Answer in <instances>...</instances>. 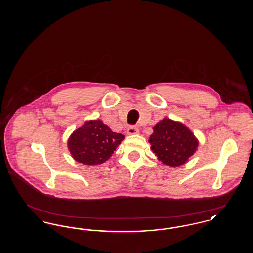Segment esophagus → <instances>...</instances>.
Instances as JSON below:
<instances>
[{
	"label": "esophagus",
	"mask_w": 253,
	"mask_h": 253,
	"mask_svg": "<svg viewBox=\"0 0 253 253\" xmlns=\"http://www.w3.org/2000/svg\"><path fill=\"white\" fill-rule=\"evenodd\" d=\"M138 129L137 128H135V127H129L128 128V130H127V133L129 134V135H133V134H138Z\"/></svg>",
	"instance_id": "1"
}]
</instances>
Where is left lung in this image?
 Listing matches in <instances>:
<instances>
[{"mask_svg":"<svg viewBox=\"0 0 253 253\" xmlns=\"http://www.w3.org/2000/svg\"><path fill=\"white\" fill-rule=\"evenodd\" d=\"M153 130L149 138L151 149L164 165L181 166L197 151L198 139L180 121L165 118L158 121Z\"/></svg>","mask_w":253,"mask_h":253,"instance_id":"1","label":"left lung"}]
</instances>
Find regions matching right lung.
<instances>
[{
  "mask_svg": "<svg viewBox=\"0 0 253 253\" xmlns=\"http://www.w3.org/2000/svg\"><path fill=\"white\" fill-rule=\"evenodd\" d=\"M123 139V134L113 132L101 120H93L70 134L67 147L76 161L94 166L107 161Z\"/></svg>",
  "mask_w": 253,
  "mask_h": 253,
  "instance_id": "add662e5",
  "label": "right lung"
}]
</instances>
